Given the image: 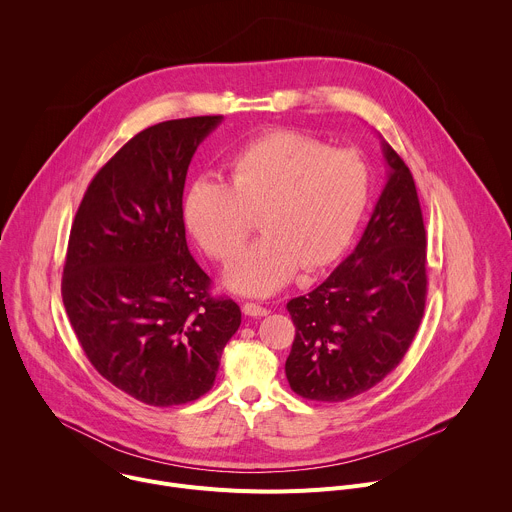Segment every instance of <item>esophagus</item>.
<instances>
[{
    "instance_id": "34e87169",
    "label": "esophagus",
    "mask_w": 512,
    "mask_h": 512,
    "mask_svg": "<svg viewBox=\"0 0 512 512\" xmlns=\"http://www.w3.org/2000/svg\"><path fill=\"white\" fill-rule=\"evenodd\" d=\"M243 312H245V316H251V318H261V316L269 314L267 308H263L261 304H255V302H245Z\"/></svg>"
}]
</instances>
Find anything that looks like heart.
I'll return each mask as SVG.
<instances>
[{
	"mask_svg": "<svg viewBox=\"0 0 512 512\" xmlns=\"http://www.w3.org/2000/svg\"><path fill=\"white\" fill-rule=\"evenodd\" d=\"M229 170L231 182L202 176L190 186L184 218L204 251L229 263L261 216L265 235L225 275L231 289L247 296H271L300 267L332 263L369 198V172L356 154L291 129L249 141Z\"/></svg>",
	"mask_w": 512,
	"mask_h": 512,
	"instance_id": "b5f03b06",
	"label": "heart"
}]
</instances>
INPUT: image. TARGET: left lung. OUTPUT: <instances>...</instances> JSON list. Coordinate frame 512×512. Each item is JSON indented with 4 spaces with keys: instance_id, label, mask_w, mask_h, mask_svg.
Listing matches in <instances>:
<instances>
[{
    "instance_id": "left-lung-1",
    "label": "left lung",
    "mask_w": 512,
    "mask_h": 512,
    "mask_svg": "<svg viewBox=\"0 0 512 512\" xmlns=\"http://www.w3.org/2000/svg\"><path fill=\"white\" fill-rule=\"evenodd\" d=\"M389 180L356 249L310 294L287 302L296 338L289 387L338 403L381 383L409 350L427 298L425 225L413 176L383 141Z\"/></svg>"
}]
</instances>
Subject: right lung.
<instances>
[{
  "label": "right lung",
  "instance_id": "obj_1",
  "mask_svg": "<svg viewBox=\"0 0 512 512\" xmlns=\"http://www.w3.org/2000/svg\"><path fill=\"white\" fill-rule=\"evenodd\" d=\"M221 115L172 119L131 137L95 174L70 229L62 302L97 373L154 407L210 391L241 326L231 298L186 245L190 160Z\"/></svg>",
  "mask_w": 512,
  "mask_h": 512
}]
</instances>
